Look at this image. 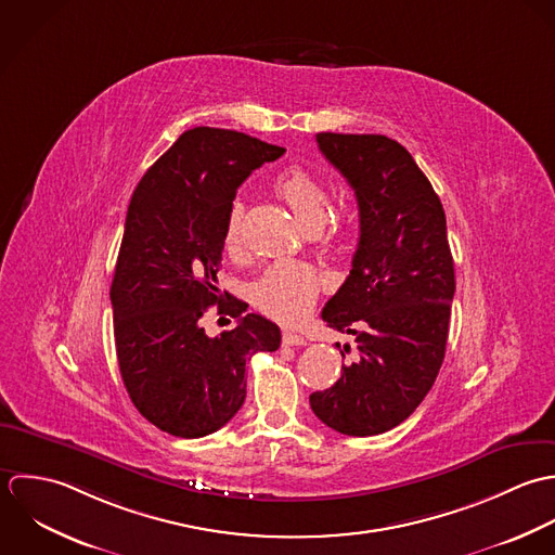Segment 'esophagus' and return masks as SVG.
Wrapping results in <instances>:
<instances>
[{
	"mask_svg": "<svg viewBox=\"0 0 555 555\" xmlns=\"http://www.w3.org/2000/svg\"><path fill=\"white\" fill-rule=\"evenodd\" d=\"M307 343L309 340L302 334L292 333V331L283 333V345H307Z\"/></svg>",
	"mask_w": 555,
	"mask_h": 555,
	"instance_id": "obj_1",
	"label": "esophagus"
}]
</instances>
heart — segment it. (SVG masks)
I'll return each instance as SVG.
<instances>
[{
  "instance_id": "b5f03b06",
  "label": "heart",
  "mask_w": 555,
  "mask_h": 555,
  "mask_svg": "<svg viewBox=\"0 0 555 555\" xmlns=\"http://www.w3.org/2000/svg\"><path fill=\"white\" fill-rule=\"evenodd\" d=\"M274 191L307 229H320L326 221L328 193L311 171L302 167L285 169L276 178ZM242 222L244 206L242 202H233L224 221V248L229 253H237L242 248ZM322 289L324 279L315 268L283 259L261 272L250 287V298L274 320L298 322L311 311Z\"/></svg>"
}]
</instances>
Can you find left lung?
Segmentation results:
<instances>
[{
	"instance_id": "1",
	"label": "left lung",
	"mask_w": 555,
	"mask_h": 555,
	"mask_svg": "<svg viewBox=\"0 0 555 555\" xmlns=\"http://www.w3.org/2000/svg\"><path fill=\"white\" fill-rule=\"evenodd\" d=\"M315 139L358 199L351 270L322 311L331 328L353 334L358 356L309 401L334 431L366 438L401 425L431 390L446 353L454 263L442 202L401 143L384 134Z\"/></svg>"
}]
</instances>
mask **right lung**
<instances>
[{
    "mask_svg": "<svg viewBox=\"0 0 555 555\" xmlns=\"http://www.w3.org/2000/svg\"><path fill=\"white\" fill-rule=\"evenodd\" d=\"M283 152L244 132L197 126L132 193L112 283L115 351L130 401L169 436L219 431L244 403L246 360L281 345L279 326L244 315L248 305L222 296L217 274L237 186ZM215 304L238 324L208 337L201 320Z\"/></svg>",
    "mask_w": 555,
    "mask_h": 555,
    "instance_id": "right-lung-1",
    "label": "right lung"
}]
</instances>
